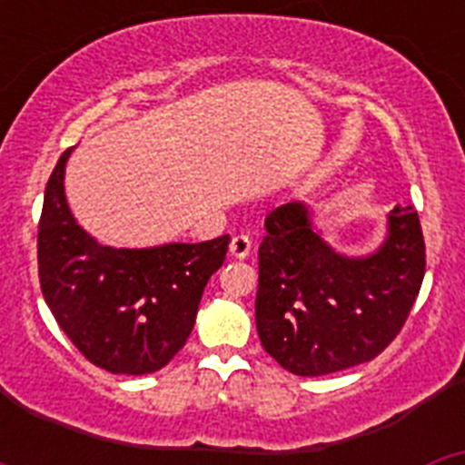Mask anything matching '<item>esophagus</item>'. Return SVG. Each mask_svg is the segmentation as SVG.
Listing matches in <instances>:
<instances>
[{"mask_svg": "<svg viewBox=\"0 0 465 465\" xmlns=\"http://www.w3.org/2000/svg\"><path fill=\"white\" fill-rule=\"evenodd\" d=\"M230 253H232L235 258L249 256V253H252V237L244 235V232L232 237V242H230Z\"/></svg>", "mask_w": 465, "mask_h": 465, "instance_id": "34e87169", "label": "esophagus"}]
</instances>
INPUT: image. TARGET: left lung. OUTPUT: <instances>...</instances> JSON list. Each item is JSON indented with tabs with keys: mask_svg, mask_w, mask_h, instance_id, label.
Returning <instances> with one entry per match:
<instances>
[{
	"mask_svg": "<svg viewBox=\"0 0 465 465\" xmlns=\"http://www.w3.org/2000/svg\"><path fill=\"white\" fill-rule=\"evenodd\" d=\"M258 246L256 328L283 371L319 377L380 356L408 322L426 272L421 223L396 204L371 258L340 256L291 203L265 219Z\"/></svg>",
	"mask_w": 465,
	"mask_h": 465,
	"instance_id": "8db88e82",
	"label": "left lung"
}]
</instances>
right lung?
<instances>
[{"instance_id": "right-lung-1", "label": "right lung", "mask_w": 465, "mask_h": 465, "mask_svg": "<svg viewBox=\"0 0 465 465\" xmlns=\"http://www.w3.org/2000/svg\"><path fill=\"white\" fill-rule=\"evenodd\" d=\"M57 160L39 219L41 293L72 344L114 375H149L186 344L209 277L230 235L155 249L102 246L74 221Z\"/></svg>"}]
</instances>
